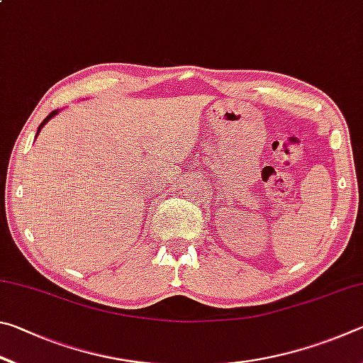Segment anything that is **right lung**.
<instances>
[{
    "label": "right lung",
    "mask_w": 363,
    "mask_h": 363,
    "mask_svg": "<svg viewBox=\"0 0 363 363\" xmlns=\"http://www.w3.org/2000/svg\"><path fill=\"white\" fill-rule=\"evenodd\" d=\"M59 112H60V110H59V108H57V110H52V112H51V113H49V115L46 116V118L41 121V125L38 126V131H36V136H38V134H40V131L43 130V126H45V125H46V123H48L49 120H51V118H52V116H56V115H57Z\"/></svg>",
    "instance_id": "obj_1"
}]
</instances>
